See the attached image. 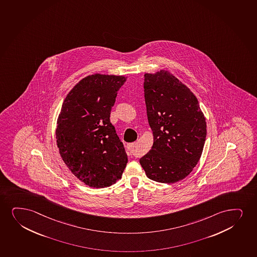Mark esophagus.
<instances>
[{
    "mask_svg": "<svg viewBox=\"0 0 257 257\" xmlns=\"http://www.w3.org/2000/svg\"><path fill=\"white\" fill-rule=\"evenodd\" d=\"M135 146V143H130V144H127L126 145V148L127 150H129V151H131V150L133 149V147Z\"/></svg>",
    "mask_w": 257,
    "mask_h": 257,
    "instance_id": "obj_1",
    "label": "esophagus"
}]
</instances>
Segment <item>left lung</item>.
Returning <instances> with one entry per match:
<instances>
[{
  "mask_svg": "<svg viewBox=\"0 0 257 257\" xmlns=\"http://www.w3.org/2000/svg\"><path fill=\"white\" fill-rule=\"evenodd\" d=\"M144 89L154 140L140 165L150 179L173 184L186 178L199 161L206 140L205 117L196 96L168 72L146 73Z\"/></svg>",
  "mask_w": 257,
  "mask_h": 257,
  "instance_id": "obj_1",
  "label": "left lung"
}]
</instances>
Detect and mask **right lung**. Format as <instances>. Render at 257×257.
I'll return each mask as SVG.
<instances>
[{
    "mask_svg": "<svg viewBox=\"0 0 257 257\" xmlns=\"http://www.w3.org/2000/svg\"><path fill=\"white\" fill-rule=\"evenodd\" d=\"M124 76L93 74L81 79L64 100L58 117L57 146L77 178L92 188L119 180L128 158L110 121Z\"/></svg>",
    "mask_w": 257,
    "mask_h": 257,
    "instance_id": "right-lung-1",
    "label": "right lung"
}]
</instances>
